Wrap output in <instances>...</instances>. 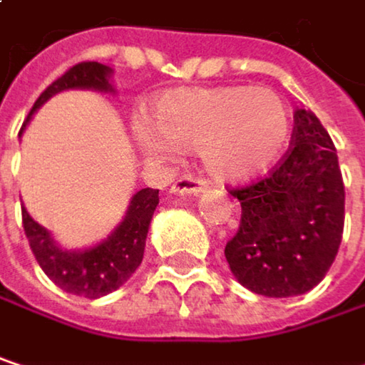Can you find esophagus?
<instances>
[{
	"label": "esophagus",
	"instance_id": "obj_1",
	"mask_svg": "<svg viewBox=\"0 0 365 365\" xmlns=\"http://www.w3.org/2000/svg\"><path fill=\"white\" fill-rule=\"evenodd\" d=\"M207 187V182L205 180H200V178H196V175H182V178H178L173 185H171V192H175V194H198V192H202Z\"/></svg>",
	"mask_w": 365,
	"mask_h": 365
}]
</instances>
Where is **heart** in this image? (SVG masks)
<instances>
[{
	"mask_svg": "<svg viewBox=\"0 0 365 365\" xmlns=\"http://www.w3.org/2000/svg\"><path fill=\"white\" fill-rule=\"evenodd\" d=\"M150 126H135L148 156H171L198 148L205 167L220 180H247L266 171L292 135L289 111L268 88L220 86L175 88L148 113Z\"/></svg>",
	"mask_w": 365,
	"mask_h": 365,
	"instance_id": "obj_1",
	"label": "heart"
}]
</instances>
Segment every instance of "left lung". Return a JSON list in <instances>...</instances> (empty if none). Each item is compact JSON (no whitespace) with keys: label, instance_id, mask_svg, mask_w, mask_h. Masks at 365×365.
I'll return each mask as SVG.
<instances>
[{"label":"left lung","instance_id":"left-lung-1","mask_svg":"<svg viewBox=\"0 0 365 365\" xmlns=\"http://www.w3.org/2000/svg\"><path fill=\"white\" fill-rule=\"evenodd\" d=\"M241 224L226 259L241 285L289 298L313 289L338 254L344 183L336 148L313 111H294L289 150L262 180L232 187Z\"/></svg>","mask_w":365,"mask_h":365}]
</instances>
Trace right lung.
I'll return each instance as SVG.
<instances>
[{"label": "right lung", "mask_w": 365, "mask_h": 365, "mask_svg": "<svg viewBox=\"0 0 365 365\" xmlns=\"http://www.w3.org/2000/svg\"><path fill=\"white\" fill-rule=\"evenodd\" d=\"M111 69L108 65H101L97 61H84L73 67H69L61 78H56L39 97L36 106L31 108L21 135L34 115L37 108H41L52 95L69 88H93L101 93H111L110 84ZM158 205V190L143 187L139 190L120 222V226L111 232L106 241L99 245L84 250V252H65L61 250L50 232L39 226L36 220L27 213L23 207V228L29 239V247L36 255L37 264L41 270L50 277L54 285L65 289L67 294L84 296V298H101L115 292L120 285H124L137 266L143 259L145 250V237L148 228L154 215V209Z\"/></svg>", "instance_id": "add662e5"}]
</instances>
